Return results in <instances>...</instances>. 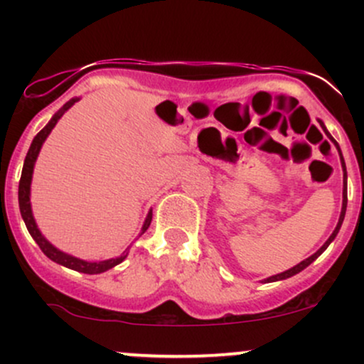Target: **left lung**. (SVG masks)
Instances as JSON below:
<instances>
[{
	"label": "left lung",
	"mask_w": 364,
	"mask_h": 364,
	"mask_svg": "<svg viewBox=\"0 0 364 364\" xmlns=\"http://www.w3.org/2000/svg\"><path fill=\"white\" fill-rule=\"evenodd\" d=\"M330 136V135H328ZM342 166H344V178H346V164H344V159H342ZM344 198H342V212H341V217H339V223H337V228H336V231L332 232V236L328 237L327 241H325V245L321 246V248L318 250V252L316 253H313L311 257H308L306 260H303L301 263H298V265L296 267H292V269H289V270H286V272H282V274H277V275H272V277H269L267 279V282H275V281H282V279H287V277H292V275H296L298 272H301V270H304L306 269L308 265H310L311 262H315L316 258L320 257L321 253L325 252V250H327V246L332 243L333 240H336V236H337V232H339V229H341V225H342V220H344V215H346V207H348V195H346V186H344Z\"/></svg>",
	"instance_id": "1"
}]
</instances>
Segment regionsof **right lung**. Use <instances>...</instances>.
<instances>
[{
  "mask_svg": "<svg viewBox=\"0 0 364 364\" xmlns=\"http://www.w3.org/2000/svg\"><path fill=\"white\" fill-rule=\"evenodd\" d=\"M77 101H78V99H72V101H70V102H66L65 106H63V109L58 111L56 114H54L53 118H51V121H49V123L46 124V127L41 129V132L34 136V140H32V145H31V149H28L27 157H25V162H23L22 178H20L18 205H20V214H22V217H23V223H25V225H27L28 232H31V236L34 237L36 243L39 245V248L43 250V253L46 255V257L51 258L53 262L60 263V265H65V267H68V269L77 270V272H82V274H101V272H106V270H109L114 265H118V263L123 262L127 255H121L119 258H112V260L85 262V260H80V258L72 257V255L63 253V252H60V250L54 248V246L49 243V241L46 240L43 235H41V231H39V229H37V225H36L34 217H32V208H31L32 171H34V162H36L37 156H39V150H41V147H43L44 140L48 139L49 133H51V129L54 128V124L58 123V119H60L61 116L65 114V111H68L70 107H72ZM150 220H152V212H149L147 219H145L144 228H141V232L147 231L149 225H150Z\"/></svg>",
  "mask_w": 364,
  "mask_h": 364,
  "instance_id": "right-lung-1",
  "label": "right lung"
}]
</instances>
